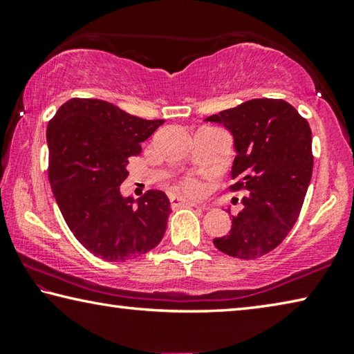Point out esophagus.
Instances as JSON below:
<instances>
[{
    "mask_svg": "<svg viewBox=\"0 0 354 354\" xmlns=\"http://www.w3.org/2000/svg\"><path fill=\"white\" fill-rule=\"evenodd\" d=\"M170 203H171V207H184V205H186V207L202 208L200 205L194 203V202H191V200H187L184 197H178V195H170Z\"/></svg>",
    "mask_w": 354,
    "mask_h": 354,
    "instance_id": "esophagus-1",
    "label": "esophagus"
}]
</instances>
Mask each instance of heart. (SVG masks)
<instances>
[{"label":"heart","mask_w":354,"mask_h":354,"mask_svg":"<svg viewBox=\"0 0 354 354\" xmlns=\"http://www.w3.org/2000/svg\"><path fill=\"white\" fill-rule=\"evenodd\" d=\"M184 189H186L189 194H194V195L202 192V186H200V183L195 181V179H187V181L184 183Z\"/></svg>","instance_id":"b5f03b06"}]
</instances>
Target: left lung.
<instances>
[{
  "label": "left lung",
  "mask_w": 354,
  "mask_h": 354,
  "mask_svg": "<svg viewBox=\"0 0 354 354\" xmlns=\"http://www.w3.org/2000/svg\"><path fill=\"white\" fill-rule=\"evenodd\" d=\"M205 120L234 136L230 175L239 183L230 189L248 194L229 234L213 243L224 254L256 259L275 250L299 218L313 171L312 129L294 106L273 98L250 100Z\"/></svg>",
  "instance_id": "left-lung-1"
}]
</instances>
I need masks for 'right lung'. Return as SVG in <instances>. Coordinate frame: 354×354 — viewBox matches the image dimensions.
I'll use <instances>...</instances> for the list:
<instances>
[{
    "label": "right lung",
    "instance_id": "add662e5",
    "mask_svg": "<svg viewBox=\"0 0 354 354\" xmlns=\"http://www.w3.org/2000/svg\"><path fill=\"white\" fill-rule=\"evenodd\" d=\"M165 120H146L103 100L71 98L47 125L49 183L68 227L87 251L125 262L156 248L170 200L162 191L124 197L129 159Z\"/></svg>",
    "mask_w": 354,
    "mask_h": 354
}]
</instances>
